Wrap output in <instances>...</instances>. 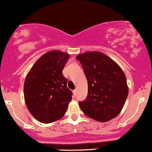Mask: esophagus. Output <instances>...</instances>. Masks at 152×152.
I'll return each mask as SVG.
<instances>
[{
  "label": "esophagus",
  "instance_id": "34e87169",
  "mask_svg": "<svg viewBox=\"0 0 152 152\" xmlns=\"http://www.w3.org/2000/svg\"><path fill=\"white\" fill-rule=\"evenodd\" d=\"M76 92H77V91H76V89L73 90V94H74L75 96H76Z\"/></svg>",
  "mask_w": 152,
  "mask_h": 152
}]
</instances>
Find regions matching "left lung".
Segmentation results:
<instances>
[{
  "label": "left lung",
  "instance_id": "8db88e82",
  "mask_svg": "<svg viewBox=\"0 0 152 152\" xmlns=\"http://www.w3.org/2000/svg\"><path fill=\"white\" fill-rule=\"evenodd\" d=\"M88 82L86 99L79 107L89 118L107 122L119 115L128 94L126 75L113 60L97 51L76 56Z\"/></svg>",
  "mask_w": 152,
  "mask_h": 152
}]
</instances>
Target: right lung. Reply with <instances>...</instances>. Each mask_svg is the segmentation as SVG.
<instances>
[{
    "mask_svg": "<svg viewBox=\"0 0 152 152\" xmlns=\"http://www.w3.org/2000/svg\"><path fill=\"white\" fill-rule=\"evenodd\" d=\"M69 55L60 50L45 53L33 65L26 76L24 95L28 110L38 121H57L66 113L72 99L63 69Z\"/></svg>",
    "mask_w": 152,
    "mask_h": 152,
    "instance_id": "add662e5",
    "label": "right lung"
}]
</instances>
